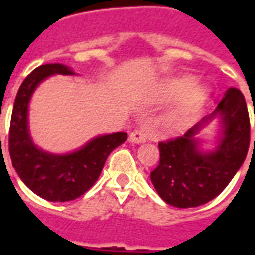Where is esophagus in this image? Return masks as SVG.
<instances>
[{
    "label": "esophagus",
    "instance_id": "1",
    "mask_svg": "<svg viewBox=\"0 0 255 255\" xmlns=\"http://www.w3.org/2000/svg\"><path fill=\"white\" fill-rule=\"evenodd\" d=\"M146 140H147V133L142 129H136L129 135V142H132V143H143Z\"/></svg>",
    "mask_w": 255,
    "mask_h": 255
}]
</instances>
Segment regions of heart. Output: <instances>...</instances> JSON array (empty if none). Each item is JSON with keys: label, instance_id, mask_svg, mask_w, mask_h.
Segmentation results:
<instances>
[{"label": "heart", "instance_id": "b5f03b06", "mask_svg": "<svg viewBox=\"0 0 255 255\" xmlns=\"http://www.w3.org/2000/svg\"><path fill=\"white\" fill-rule=\"evenodd\" d=\"M194 87H195V80L191 78L177 79L168 86V90H166L168 98L176 100V98L184 97L176 109L169 113V116L166 119V122L169 124H180L186 122L201 106L206 97V91L202 87H196L194 89Z\"/></svg>", "mask_w": 255, "mask_h": 255}]
</instances>
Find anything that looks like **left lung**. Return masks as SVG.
Masks as SVG:
<instances>
[{
	"label": "left lung",
	"mask_w": 255,
	"mask_h": 255,
	"mask_svg": "<svg viewBox=\"0 0 255 255\" xmlns=\"http://www.w3.org/2000/svg\"><path fill=\"white\" fill-rule=\"evenodd\" d=\"M214 116L222 117L223 136L214 152L202 153L193 136ZM249 144L246 101L239 90L230 87L212 115L203 117L182 136L158 143L160 162L150 179L168 205L195 208L212 201L228 186L246 158Z\"/></svg>",
	"instance_id": "left-lung-1"
}]
</instances>
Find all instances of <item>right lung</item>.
I'll use <instances>...</instances> for the list:
<instances>
[{
    "label": "right lung",
    "mask_w": 255,
    "mask_h": 255,
    "mask_svg": "<svg viewBox=\"0 0 255 255\" xmlns=\"http://www.w3.org/2000/svg\"><path fill=\"white\" fill-rule=\"evenodd\" d=\"M56 73L73 75L63 64H45L35 68L20 86L10 119L9 154L17 175L31 191L50 202H67L94 186L108 155L126 142L127 133L98 136L71 154L56 155L38 149L28 132V102L36 86Z\"/></svg>",
    "instance_id": "right-lung-1"
}]
</instances>
